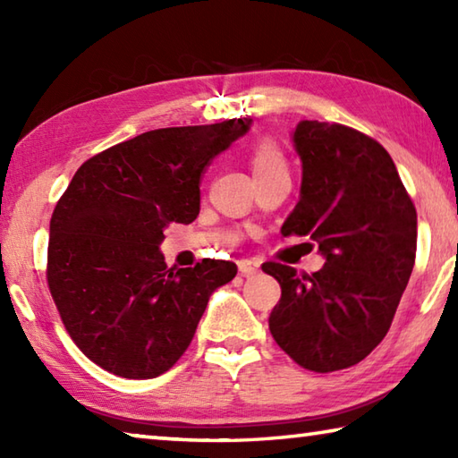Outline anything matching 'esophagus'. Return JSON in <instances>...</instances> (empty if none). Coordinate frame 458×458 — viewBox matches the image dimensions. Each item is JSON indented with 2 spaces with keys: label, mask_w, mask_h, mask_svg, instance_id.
I'll use <instances>...</instances> for the list:
<instances>
[{
  "label": "esophagus",
  "mask_w": 458,
  "mask_h": 458,
  "mask_svg": "<svg viewBox=\"0 0 458 458\" xmlns=\"http://www.w3.org/2000/svg\"><path fill=\"white\" fill-rule=\"evenodd\" d=\"M259 268H260V262L257 259H240L238 260V270H240V275H244V276L254 275Z\"/></svg>",
  "instance_id": "esophagus-1"
}]
</instances>
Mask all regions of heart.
Listing matches in <instances>:
<instances>
[{
	"label": "heart",
	"instance_id": "1",
	"mask_svg": "<svg viewBox=\"0 0 458 458\" xmlns=\"http://www.w3.org/2000/svg\"><path fill=\"white\" fill-rule=\"evenodd\" d=\"M248 164H250L254 177L278 172V169H286L284 153L273 139H259V141L250 147V151H248Z\"/></svg>",
	"mask_w": 458,
	"mask_h": 458
}]
</instances>
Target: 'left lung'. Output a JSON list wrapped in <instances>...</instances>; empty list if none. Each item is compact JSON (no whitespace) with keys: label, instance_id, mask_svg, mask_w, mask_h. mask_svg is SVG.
<instances>
[{"label":"left lung","instance_id":"left-lung-1","mask_svg":"<svg viewBox=\"0 0 458 458\" xmlns=\"http://www.w3.org/2000/svg\"><path fill=\"white\" fill-rule=\"evenodd\" d=\"M301 199L283 236H309L327 262L311 275L265 262L281 284L268 317L278 347L301 368H352L390 329L416 260V208L382 145L339 123L301 121Z\"/></svg>","mask_w":458,"mask_h":458}]
</instances>
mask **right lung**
I'll list each match as a JSON object with an SVG mask.
<instances>
[{"mask_svg": "<svg viewBox=\"0 0 458 458\" xmlns=\"http://www.w3.org/2000/svg\"><path fill=\"white\" fill-rule=\"evenodd\" d=\"M250 119L167 127L84 161L50 220L46 281L79 350L114 376L157 377L191 344L208 299L230 283V260L167 268L169 222L199 214V182Z\"/></svg>", "mask_w": 458, "mask_h": 458, "instance_id": "right-lung-1", "label": "right lung"}]
</instances>
